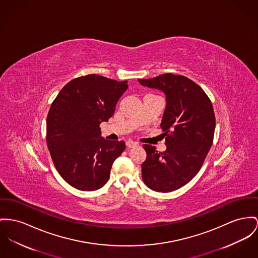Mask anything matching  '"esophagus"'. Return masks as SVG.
I'll return each instance as SVG.
<instances>
[{
    "mask_svg": "<svg viewBox=\"0 0 258 258\" xmlns=\"http://www.w3.org/2000/svg\"><path fill=\"white\" fill-rule=\"evenodd\" d=\"M126 146H127V148H135V147H137L138 144L133 141H127Z\"/></svg>",
    "mask_w": 258,
    "mask_h": 258,
    "instance_id": "34e87169",
    "label": "esophagus"
}]
</instances>
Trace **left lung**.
Returning <instances> with one entry per match:
<instances>
[{"label":"left lung","mask_w":258,"mask_h":258,"mask_svg":"<svg viewBox=\"0 0 258 258\" xmlns=\"http://www.w3.org/2000/svg\"><path fill=\"white\" fill-rule=\"evenodd\" d=\"M139 82L166 96L160 124L166 150L160 153L151 145L143 146L147 158L142 178L155 191H173L189 183L205 162L214 137L213 106L205 91L183 75L165 73Z\"/></svg>","instance_id":"obj_1"}]
</instances>
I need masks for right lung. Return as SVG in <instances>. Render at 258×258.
I'll list each match as a JSON object with an SVG mask.
<instances>
[{"label": "right lung", "instance_id": "right-lung-1", "mask_svg": "<svg viewBox=\"0 0 258 258\" xmlns=\"http://www.w3.org/2000/svg\"><path fill=\"white\" fill-rule=\"evenodd\" d=\"M127 88V81L89 74L69 81L53 100L47 116V146L70 186L96 190L108 181L125 143L101 137L100 124L113 115Z\"/></svg>", "mask_w": 258, "mask_h": 258}]
</instances>
